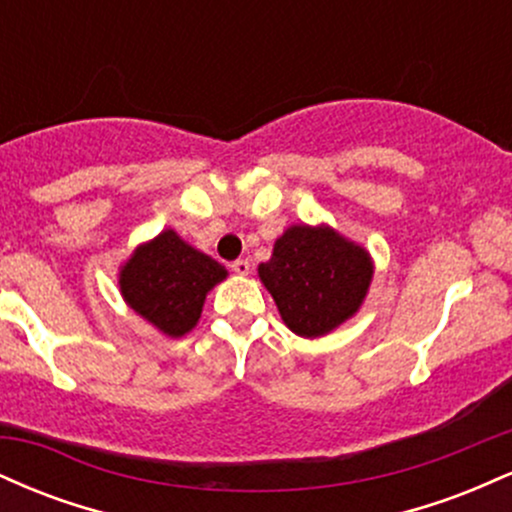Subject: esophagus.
I'll return each instance as SVG.
<instances>
[{
	"label": "esophagus",
	"mask_w": 512,
	"mask_h": 512,
	"mask_svg": "<svg viewBox=\"0 0 512 512\" xmlns=\"http://www.w3.org/2000/svg\"><path fill=\"white\" fill-rule=\"evenodd\" d=\"M231 269L236 274H240V276H245V274H250V262L248 260H236L231 264Z\"/></svg>",
	"instance_id": "obj_1"
}]
</instances>
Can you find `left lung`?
Listing matches in <instances>:
<instances>
[{"label": "left lung", "mask_w": 512, "mask_h": 512, "mask_svg": "<svg viewBox=\"0 0 512 512\" xmlns=\"http://www.w3.org/2000/svg\"><path fill=\"white\" fill-rule=\"evenodd\" d=\"M368 252L330 228L293 226L276 240L260 279L291 332L320 337L349 320L366 296Z\"/></svg>", "instance_id": "left-lung-1"}]
</instances>
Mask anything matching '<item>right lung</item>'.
Masks as SVG:
<instances>
[{"instance_id": "add662e5", "label": "right lung", "mask_w": 512, "mask_h": 512, "mask_svg": "<svg viewBox=\"0 0 512 512\" xmlns=\"http://www.w3.org/2000/svg\"><path fill=\"white\" fill-rule=\"evenodd\" d=\"M226 279V269L187 243L163 231L137 248L120 274L125 301L163 334L182 337L197 325L204 298Z\"/></svg>"}]
</instances>
